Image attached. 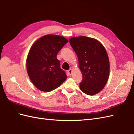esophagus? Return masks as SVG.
I'll return each mask as SVG.
<instances>
[{
  "instance_id": "obj_1",
  "label": "esophagus",
  "mask_w": 134,
  "mask_h": 134,
  "mask_svg": "<svg viewBox=\"0 0 134 134\" xmlns=\"http://www.w3.org/2000/svg\"><path fill=\"white\" fill-rule=\"evenodd\" d=\"M71 71H72V69H69V70H68V72L69 73V74L70 75V74H71Z\"/></svg>"
}]
</instances>
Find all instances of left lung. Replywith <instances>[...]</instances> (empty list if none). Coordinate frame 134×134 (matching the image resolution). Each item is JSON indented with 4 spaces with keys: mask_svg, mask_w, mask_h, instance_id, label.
<instances>
[{
    "mask_svg": "<svg viewBox=\"0 0 134 134\" xmlns=\"http://www.w3.org/2000/svg\"><path fill=\"white\" fill-rule=\"evenodd\" d=\"M69 42L79 60L83 75L80 89L90 96L102 91L109 73V63L104 47L97 40L86 37H72Z\"/></svg>",
    "mask_w": 134,
    "mask_h": 134,
    "instance_id": "1",
    "label": "left lung"
}]
</instances>
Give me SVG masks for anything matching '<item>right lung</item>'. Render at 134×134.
<instances>
[{
  "instance_id": "add662e5",
  "label": "right lung",
  "mask_w": 134,
  "mask_h": 134,
  "mask_svg": "<svg viewBox=\"0 0 134 134\" xmlns=\"http://www.w3.org/2000/svg\"><path fill=\"white\" fill-rule=\"evenodd\" d=\"M68 42L62 36L47 35L31 47L27 59V70L31 82L39 90L52 91L65 80L66 72L60 68L56 56Z\"/></svg>"
}]
</instances>
